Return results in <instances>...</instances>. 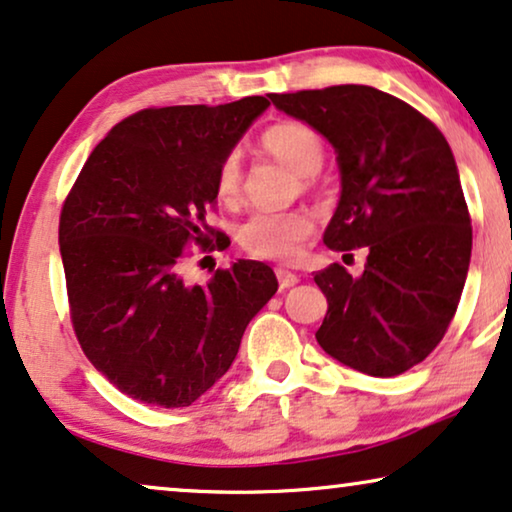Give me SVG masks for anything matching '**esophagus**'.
Returning a JSON list of instances; mask_svg holds the SVG:
<instances>
[{"label":"esophagus","mask_w":512,"mask_h":512,"mask_svg":"<svg viewBox=\"0 0 512 512\" xmlns=\"http://www.w3.org/2000/svg\"><path fill=\"white\" fill-rule=\"evenodd\" d=\"M275 277H277V282H279V289H289V286L298 284L296 272H291V270H286V268H275Z\"/></svg>","instance_id":"esophagus-1"}]
</instances>
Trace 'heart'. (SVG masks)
Instances as JSON below:
<instances>
[{"instance_id": "1", "label": "heart", "mask_w": 512, "mask_h": 512, "mask_svg": "<svg viewBox=\"0 0 512 512\" xmlns=\"http://www.w3.org/2000/svg\"><path fill=\"white\" fill-rule=\"evenodd\" d=\"M261 146L270 156L282 160L303 174L305 184H312L326 160V142L312 125L284 121L263 132ZM216 193L223 202H237L242 195V163L237 153H228L216 170ZM314 233V219L303 209L291 212H256L235 230L237 244L249 256L268 261H293L300 256L305 242Z\"/></svg>"}]
</instances>
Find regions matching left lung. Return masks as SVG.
I'll return each instance as SVG.
<instances>
[{"mask_svg": "<svg viewBox=\"0 0 512 512\" xmlns=\"http://www.w3.org/2000/svg\"><path fill=\"white\" fill-rule=\"evenodd\" d=\"M338 151L342 193L324 244L368 247L359 277L314 275L328 300L317 342L345 366L396 377L440 345L471 263L473 228L450 144L408 102L370 86L272 93Z\"/></svg>", "mask_w": 512, "mask_h": 512, "instance_id": "left-lung-1", "label": "left lung"}]
</instances>
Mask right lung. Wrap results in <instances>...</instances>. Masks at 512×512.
Here are the masks:
<instances>
[{
  "label": "right lung",
  "mask_w": 512,
  "mask_h": 512,
  "mask_svg": "<svg viewBox=\"0 0 512 512\" xmlns=\"http://www.w3.org/2000/svg\"><path fill=\"white\" fill-rule=\"evenodd\" d=\"M268 97L149 107L95 146L60 212L69 317L88 361L125 396L186 408L219 382L244 328L275 296L261 261L219 268L207 286L179 275L191 247L226 249L207 223L221 160Z\"/></svg>",
  "instance_id": "add662e5"
}]
</instances>
